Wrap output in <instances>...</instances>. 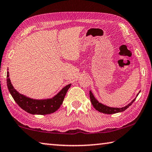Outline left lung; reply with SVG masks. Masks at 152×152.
<instances>
[{
    "label": "left lung",
    "instance_id": "1",
    "mask_svg": "<svg viewBox=\"0 0 152 152\" xmlns=\"http://www.w3.org/2000/svg\"><path fill=\"white\" fill-rule=\"evenodd\" d=\"M140 91L139 92V93H140ZM139 93L137 94L136 97L138 96ZM136 97L133 100L132 102H130V103H129L127 105H126L125 107H121V108L111 107H110L109 106H107V105L102 104L101 102L98 101V100L94 97V96L93 95V94H92V92H91V91H90V99H91V101L92 102V104L93 105L94 109L97 110L98 111L102 113H104V114L110 115V114H115V113H121V112L124 111V110H125L126 109H127V108L129 107V106H131L133 102L135 101V100L136 99Z\"/></svg>",
    "mask_w": 152,
    "mask_h": 152
}]
</instances>
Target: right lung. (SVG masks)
<instances>
[{"instance_id": "right-lung-1", "label": "right lung", "mask_w": 152, "mask_h": 152, "mask_svg": "<svg viewBox=\"0 0 152 152\" xmlns=\"http://www.w3.org/2000/svg\"><path fill=\"white\" fill-rule=\"evenodd\" d=\"M7 83L11 96L22 109L30 114L42 115L54 113L60 107L66 92L71 86L70 84L64 86L57 94L51 99L39 100L31 99L17 92L11 84L9 72H7Z\"/></svg>"}]
</instances>
